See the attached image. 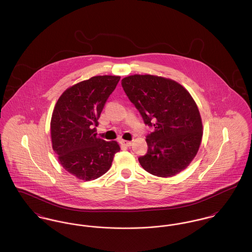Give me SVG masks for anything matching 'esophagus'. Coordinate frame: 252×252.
<instances>
[{
	"instance_id": "34e87169",
	"label": "esophagus",
	"mask_w": 252,
	"mask_h": 252,
	"mask_svg": "<svg viewBox=\"0 0 252 252\" xmlns=\"http://www.w3.org/2000/svg\"><path fill=\"white\" fill-rule=\"evenodd\" d=\"M121 144H122V145L126 146V147H129V146H131L132 145L131 142H128V141H125V140H122V141H121Z\"/></svg>"
}]
</instances>
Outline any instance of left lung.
<instances>
[{
    "label": "left lung",
    "mask_w": 252,
    "mask_h": 252,
    "mask_svg": "<svg viewBox=\"0 0 252 252\" xmlns=\"http://www.w3.org/2000/svg\"><path fill=\"white\" fill-rule=\"evenodd\" d=\"M122 87L144 124L154 128L146 136L148 150L140 164L157 177L179 174L196 155L203 134L192 96L178 82L150 74L125 77Z\"/></svg>",
    "instance_id": "left-lung-1"
}]
</instances>
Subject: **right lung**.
Instances as JSON below:
<instances>
[{
	"instance_id": "right-lung-1",
	"label": "right lung",
	"mask_w": 252,
	"mask_h": 252,
	"mask_svg": "<svg viewBox=\"0 0 252 252\" xmlns=\"http://www.w3.org/2000/svg\"><path fill=\"white\" fill-rule=\"evenodd\" d=\"M98 75L67 89L57 102L51 119V138L62 167L79 180L103 176L120 146L96 137L98 119L120 80Z\"/></svg>"
}]
</instances>
